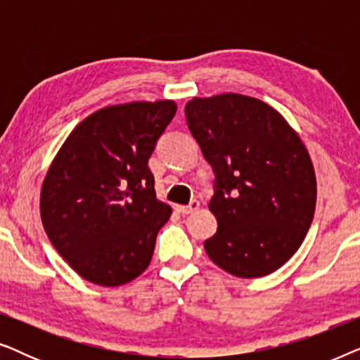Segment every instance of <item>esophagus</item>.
<instances>
[{"mask_svg":"<svg viewBox=\"0 0 360 360\" xmlns=\"http://www.w3.org/2000/svg\"><path fill=\"white\" fill-rule=\"evenodd\" d=\"M198 208H200V201H196V200H193L190 205H186V206L185 205H176L175 206L176 213H180V214H190Z\"/></svg>","mask_w":360,"mask_h":360,"instance_id":"esophagus-1","label":"esophagus"}]
</instances>
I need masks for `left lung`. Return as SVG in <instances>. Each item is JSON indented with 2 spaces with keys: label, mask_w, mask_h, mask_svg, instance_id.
<instances>
[{
  "label": "left lung",
  "mask_w": 360,
  "mask_h": 360,
  "mask_svg": "<svg viewBox=\"0 0 360 360\" xmlns=\"http://www.w3.org/2000/svg\"><path fill=\"white\" fill-rule=\"evenodd\" d=\"M185 116L214 172L210 211L218 231L205 240L206 254L240 278L275 272L297 252L314 216L316 176L307 147L257 98H193Z\"/></svg>",
  "instance_id": "left-lung-1"
}]
</instances>
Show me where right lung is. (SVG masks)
I'll list each match as a JSON object with an SVG mask.
<instances>
[{"instance_id": "add662e5", "label": "right lung", "mask_w": 360, "mask_h": 360, "mask_svg": "<svg viewBox=\"0 0 360 360\" xmlns=\"http://www.w3.org/2000/svg\"><path fill=\"white\" fill-rule=\"evenodd\" d=\"M175 111L170 100L98 110L70 132L49 167L44 229L88 282L120 287L149 267L172 208L157 200L147 164Z\"/></svg>"}]
</instances>
